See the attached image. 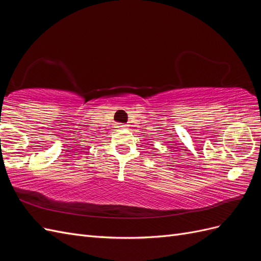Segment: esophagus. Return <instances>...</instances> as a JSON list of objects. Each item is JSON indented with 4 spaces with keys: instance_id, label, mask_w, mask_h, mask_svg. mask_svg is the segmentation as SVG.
Here are the masks:
<instances>
[{
    "instance_id": "34e87169",
    "label": "esophagus",
    "mask_w": 261,
    "mask_h": 261,
    "mask_svg": "<svg viewBox=\"0 0 261 261\" xmlns=\"http://www.w3.org/2000/svg\"><path fill=\"white\" fill-rule=\"evenodd\" d=\"M115 128H117V129H124V128H126V125L117 123V124H115Z\"/></svg>"
}]
</instances>
